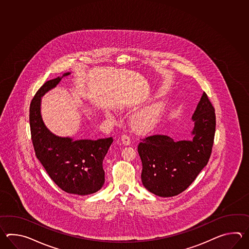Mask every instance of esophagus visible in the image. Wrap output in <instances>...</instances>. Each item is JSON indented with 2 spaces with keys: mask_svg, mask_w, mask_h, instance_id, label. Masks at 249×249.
<instances>
[{
  "mask_svg": "<svg viewBox=\"0 0 249 249\" xmlns=\"http://www.w3.org/2000/svg\"><path fill=\"white\" fill-rule=\"evenodd\" d=\"M121 142L124 146H128L131 143V139L126 134H124L121 138Z\"/></svg>",
  "mask_w": 249,
  "mask_h": 249,
  "instance_id": "esophagus-1",
  "label": "esophagus"
}]
</instances>
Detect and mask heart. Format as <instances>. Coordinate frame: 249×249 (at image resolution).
<instances>
[{"label":"heart","mask_w":249,"mask_h":249,"mask_svg":"<svg viewBox=\"0 0 249 249\" xmlns=\"http://www.w3.org/2000/svg\"><path fill=\"white\" fill-rule=\"evenodd\" d=\"M164 111V105L162 102H154L150 105L144 107L136 112L132 117V124L138 132H147L152 130L159 124ZM107 117L112 118L111 113L107 112Z\"/></svg>","instance_id":"obj_1"}]
</instances>
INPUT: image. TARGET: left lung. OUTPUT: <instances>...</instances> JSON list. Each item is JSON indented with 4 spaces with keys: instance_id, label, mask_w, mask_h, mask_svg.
Listing matches in <instances>:
<instances>
[{
    "instance_id": "1",
    "label": "left lung",
    "mask_w": 249,
    "mask_h": 249,
    "mask_svg": "<svg viewBox=\"0 0 249 249\" xmlns=\"http://www.w3.org/2000/svg\"><path fill=\"white\" fill-rule=\"evenodd\" d=\"M192 140L175 142L166 135L142 140L138 153L142 159V181L148 191L163 197L185 191L207 165L215 132V113L204 92L191 117Z\"/></svg>"
}]
</instances>
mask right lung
<instances>
[{
    "instance_id": "right-lung-1",
    "label": "right lung",
    "mask_w": 249,
    "mask_h": 249,
    "mask_svg": "<svg viewBox=\"0 0 249 249\" xmlns=\"http://www.w3.org/2000/svg\"><path fill=\"white\" fill-rule=\"evenodd\" d=\"M70 74L47 81L37 90L30 104L29 122L36 158L49 176L62 191L85 196L100 191L104 184L102 163L113 139L74 141L54 134L45 125L41 114L42 97Z\"/></svg>"
}]
</instances>
